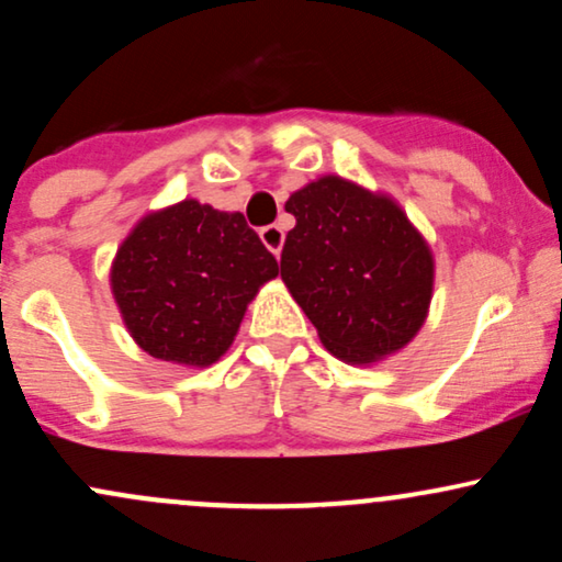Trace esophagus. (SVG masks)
Returning a JSON list of instances; mask_svg holds the SVG:
<instances>
[{
    "mask_svg": "<svg viewBox=\"0 0 562 562\" xmlns=\"http://www.w3.org/2000/svg\"><path fill=\"white\" fill-rule=\"evenodd\" d=\"M259 235H261V243L267 245L274 256H280L282 243H285V232L277 227V224H269V227H261Z\"/></svg>",
    "mask_w": 562,
    "mask_h": 562,
    "instance_id": "obj_1",
    "label": "esophagus"
}]
</instances>
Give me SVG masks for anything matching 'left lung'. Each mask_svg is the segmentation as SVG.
<instances>
[{"mask_svg": "<svg viewBox=\"0 0 562 562\" xmlns=\"http://www.w3.org/2000/svg\"><path fill=\"white\" fill-rule=\"evenodd\" d=\"M295 227L280 272L322 344L367 364L420 330L434 293V259L404 211L340 177H325L285 203Z\"/></svg>", "mask_w": 562, "mask_h": 562, "instance_id": "obj_1", "label": "left lung"}]
</instances>
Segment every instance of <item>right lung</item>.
Here are the masks:
<instances>
[{"label":"right lung","instance_id":"add662e5","mask_svg":"<svg viewBox=\"0 0 562 562\" xmlns=\"http://www.w3.org/2000/svg\"><path fill=\"white\" fill-rule=\"evenodd\" d=\"M280 272L243 214L182 200L134 227L113 261V295L132 338L173 364H214L245 306Z\"/></svg>","mask_w":562,"mask_h":562}]
</instances>
